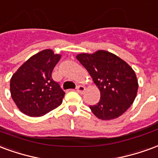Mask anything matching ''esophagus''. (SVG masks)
Instances as JSON below:
<instances>
[{"instance_id":"1","label":"esophagus","mask_w":158,"mask_h":158,"mask_svg":"<svg viewBox=\"0 0 158 158\" xmlns=\"http://www.w3.org/2000/svg\"><path fill=\"white\" fill-rule=\"evenodd\" d=\"M84 91H85V87H83V86H81V85H79V86H77V92L79 93H83Z\"/></svg>"}]
</instances>
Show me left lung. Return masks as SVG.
I'll list each match as a JSON object with an SVG mask.
<instances>
[{
    "instance_id": "8db88e82",
    "label": "left lung",
    "mask_w": 158,
    "mask_h": 158,
    "mask_svg": "<svg viewBox=\"0 0 158 158\" xmlns=\"http://www.w3.org/2000/svg\"><path fill=\"white\" fill-rule=\"evenodd\" d=\"M77 59L100 91L99 102L89 105L92 112L103 120L122 115L137 94L138 81L133 69L117 55L104 50L80 54Z\"/></svg>"
}]
</instances>
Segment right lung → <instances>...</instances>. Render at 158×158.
<instances>
[{"mask_svg":"<svg viewBox=\"0 0 158 158\" xmlns=\"http://www.w3.org/2000/svg\"><path fill=\"white\" fill-rule=\"evenodd\" d=\"M60 59L53 50L44 49L28 59L11 77V98L21 112L40 117L61 104L65 93L51 76Z\"/></svg>","mask_w":158,"mask_h":158,"instance_id":"1","label":"right lung"}]
</instances>
